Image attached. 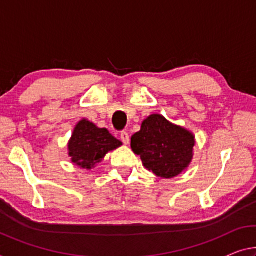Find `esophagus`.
<instances>
[{
  "label": "esophagus",
  "mask_w": 256,
  "mask_h": 256,
  "mask_svg": "<svg viewBox=\"0 0 256 256\" xmlns=\"http://www.w3.org/2000/svg\"><path fill=\"white\" fill-rule=\"evenodd\" d=\"M120 137H121V140H122L124 144H126V145L129 144V135H128V132H121Z\"/></svg>",
  "instance_id": "34e87169"
}]
</instances>
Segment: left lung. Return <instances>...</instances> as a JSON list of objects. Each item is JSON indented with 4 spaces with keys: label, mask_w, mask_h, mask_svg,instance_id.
Returning <instances> with one entry per match:
<instances>
[{
    "label": "left lung",
    "mask_w": 256,
    "mask_h": 256,
    "mask_svg": "<svg viewBox=\"0 0 256 256\" xmlns=\"http://www.w3.org/2000/svg\"><path fill=\"white\" fill-rule=\"evenodd\" d=\"M194 136L186 128L152 114L142 122L140 130L132 136V148L144 167L158 178H172L190 164Z\"/></svg>",
    "instance_id": "8db88e82"
}]
</instances>
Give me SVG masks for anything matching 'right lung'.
<instances>
[{"label": "right lung", "mask_w": 256, "mask_h": 256, "mask_svg": "<svg viewBox=\"0 0 256 256\" xmlns=\"http://www.w3.org/2000/svg\"><path fill=\"white\" fill-rule=\"evenodd\" d=\"M122 143L116 140L106 128H98L88 120L78 122L68 142V156L72 162L78 167L92 169L104 159L106 153L121 146Z\"/></svg>", "instance_id": "1"}]
</instances>
